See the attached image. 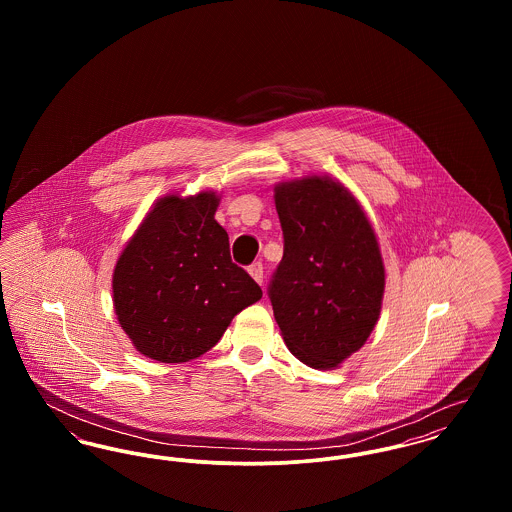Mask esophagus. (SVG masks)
I'll return each mask as SVG.
<instances>
[{
  "label": "esophagus",
  "mask_w": 512,
  "mask_h": 512,
  "mask_svg": "<svg viewBox=\"0 0 512 512\" xmlns=\"http://www.w3.org/2000/svg\"><path fill=\"white\" fill-rule=\"evenodd\" d=\"M247 270H249L251 278H253L257 284L263 286V263H253Z\"/></svg>",
  "instance_id": "obj_1"
}]
</instances>
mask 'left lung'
<instances>
[{
	"mask_svg": "<svg viewBox=\"0 0 512 512\" xmlns=\"http://www.w3.org/2000/svg\"><path fill=\"white\" fill-rule=\"evenodd\" d=\"M284 257L268 297L288 349L303 365L332 370L374 330L386 272L361 203L330 176L274 186Z\"/></svg>",
	"mask_w": 512,
	"mask_h": 512,
	"instance_id": "obj_1",
	"label": "left lung"
}]
</instances>
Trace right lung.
I'll list each match as a JSON object with an SVG mask.
<instances>
[{
    "instance_id": "add662e5",
    "label": "right lung",
    "mask_w": 512,
    "mask_h": 512,
    "mask_svg": "<svg viewBox=\"0 0 512 512\" xmlns=\"http://www.w3.org/2000/svg\"><path fill=\"white\" fill-rule=\"evenodd\" d=\"M220 197L167 194L153 203L113 270V305L132 345L159 363H188L217 345L263 292L232 263L215 220Z\"/></svg>"
}]
</instances>
